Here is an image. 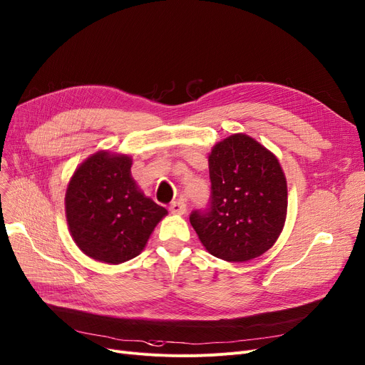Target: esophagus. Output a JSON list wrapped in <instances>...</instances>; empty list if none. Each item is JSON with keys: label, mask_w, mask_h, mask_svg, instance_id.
I'll list each match as a JSON object with an SVG mask.
<instances>
[{"label": "esophagus", "mask_w": 365, "mask_h": 365, "mask_svg": "<svg viewBox=\"0 0 365 365\" xmlns=\"http://www.w3.org/2000/svg\"><path fill=\"white\" fill-rule=\"evenodd\" d=\"M170 212L173 215H185L186 213V204L180 200L174 201L171 205H170Z\"/></svg>", "instance_id": "obj_1"}]
</instances>
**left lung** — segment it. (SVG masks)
<instances>
[{
  "label": "left lung",
  "mask_w": 365,
  "mask_h": 365,
  "mask_svg": "<svg viewBox=\"0 0 365 365\" xmlns=\"http://www.w3.org/2000/svg\"><path fill=\"white\" fill-rule=\"evenodd\" d=\"M212 204L191 225L213 257L243 262L270 249L284 227L288 185L277 156L247 134H232L209 153Z\"/></svg>",
  "instance_id": "1"
}]
</instances>
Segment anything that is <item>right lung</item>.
<instances>
[{
    "label": "right lung",
    "instance_id": "1",
    "mask_svg": "<svg viewBox=\"0 0 365 365\" xmlns=\"http://www.w3.org/2000/svg\"><path fill=\"white\" fill-rule=\"evenodd\" d=\"M131 165L128 155L98 150L68 182V230L77 247L95 261L118 265L135 258L168 213L138 187Z\"/></svg>",
    "mask_w": 365,
    "mask_h": 365
}]
</instances>
